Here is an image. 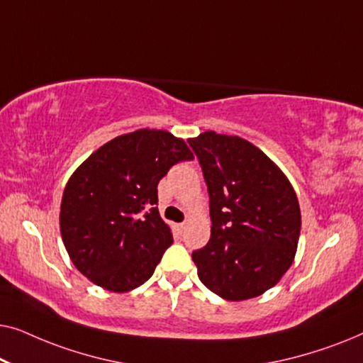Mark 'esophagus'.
Masks as SVG:
<instances>
[{"instance_id":"obj_1","label":"esophagus","mask_w":363,"mask_h":363,"mask_svg":"<svg viewBox=\"0 0 363 363\" xmlns=\"http://www.w3.org/2000/svg\"><path fill=\"white\" fill-rule=\"evenodd\" d=\"M175 228H177V231L180 233V235H182V233L185 231V223H178V225H177Z\"/></svg>"}]
</instances>
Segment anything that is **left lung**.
<instances>
[{
	"mask_svg": "<svg viewBox=\"0 0 363 363\" xmlns=\"http://www.w3.org/2000/svg\"><path fill=\"white\" fill-rule=\"evenodd\" d=\"M210 195L211 236L191 255L198 277L226 301L276 286L294 261L301 208L291 182L251 142L213 130L188 138Z\"/></svg>",
	"mask_w": 363,
	"mask_h": 363,
	"instance_id": "1",
	"label": "left lung"
}]
</instances>
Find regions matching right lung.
<instances>
[{
  "mask_svg": "<svg viewBox=\"0 0 363 363\" xmlns=\"http://www.w3.org/2000/svg\"><path fill=\"white\" fill-rule=\"evenodd\" d=\"M193 160L183 138L140 128L112 138L84 160L62 193L59 225L67 255L89 281L112 292L142 286L173 242L157 185Z\"/></svg>",
  "mask_w": 363,
  "mask_h": 363,
  "instance_id": "right-lung-1",
  "label": "right lung"
}]
</instances>
